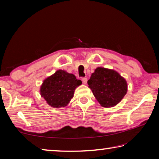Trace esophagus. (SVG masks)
<instances>
[{"label": "esophagus", "mask_w": 159, "mask_h": 159, "mask_svg": "<svg viewBox=\"0 0 159 159\" xmlns=\"http://www.w3.org/2000/svg\"><path fill=\"white\" fill-rule=\"evenodd\" d=\"M82 81H83V83H84V84H86V83H87V81H88V79L86 77H85V78H83L82 79Z\"/></svg>", "instance_id": "34e87169"}]
</instances>
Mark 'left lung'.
I'll list each match as a JSON object with an SVG mask.
<instances>
[{
    "mask_svg": "<svg viewBox=\"0 0 159 159\" xmlns=\"http://www.w3.org/2000/svg\"><path fill=\"white\" fill-rule=\"evenodd\" d=\"M89 87L102 107L109 108L116 105L127 93L128 85L117 71L98 67L88 80Z\"/></svg>",
    "mask_w": 159,
    "mask_h": 159,
    "instance_id": "8db88e82",
    "label": "left lung"
}]
</instances>
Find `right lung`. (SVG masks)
Returning a JSON list of instances; mask_svg holds the SVG:
<instances>
[{"label":"right lung","mask_w":159,"mask_h":159,"mask_svg":"<svg viewBox=\"0 0 159 159\" xmlns=\"http://www.w3.org/2000/svg\"><path fill=\"white\" fill-rule=\"evenodd\" d=\"M81 83V80L76 79L74 74L57 70L43 80L40 93L52 107H64L74 97L75 89Z\"/></svg>","instance_id":"add662e5"}]
</instances>
